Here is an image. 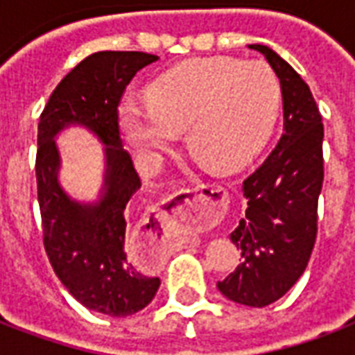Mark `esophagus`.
I'll list each match as a JSON object with an SVG mask.
<instances>
[{
	"label": "esophagus",
	"instance_id": "esophagus-1",
	"mask_svg": "<svg viewBox=\"0 0 355 355\" xmlns=\"http://www.w3.org/2000/svg\"><path fill=\"white\" fill-rule=\"evenodd\" d=\"M226 209V192L216 184H201L186 190L171 203V216L178 223L211 226L218 223Z\"/></svg>",
	"mask_w": 355,
	"mask_h": 355
}]
</instances>
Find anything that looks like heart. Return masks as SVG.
I'll use <instances>...</instances> for the list:
<instances>
[{
    "label": "heart",
    "instance_id": "b5f03b06",
    "mask_svg": "<svg viewBox=\"0 0 355 355\" xmlns=\"http://www.w3.org/2000/svg\"><path fill=\"white\" fill-rule=\"evenodd\" d=\"M282 89L264 62L193 58L159 76L148 87V108L119 112L125 139L142 159L169 152L178 132L196 162L213 171L245 165L270 137Z\"/></svg>",
    "mask_w": 355,
    "mask_h": 355
}]
</instances>
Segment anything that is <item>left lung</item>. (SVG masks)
Wrapping results in <instances>:
<instances>
[{
    "label": "left lung",
    "instance_id": "obj_1",
    "mask_svg": "<svg viewBox=\"0 0 355 355\" xmlns=\"http://www.w3.org/2000/svg\"><path fill=\"white\" fill-rule=\"evenodd\" d=\"M279 80L283 135L264 163L243 180L245 216L230 239L243 261L224 282V297L264 308L282 298L308 266L318 234L323 184V123L312 91L275 51L254 43Z\"/></svg>",
    "mask_w": 355,
    "mask_h": 355
}]
</instances>
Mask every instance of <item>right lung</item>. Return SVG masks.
I'll return each instance as SVG.
<instances>
[{
	"mask_svg": "<svg viewBox=\"0 0 355 355\" xmlns=\"http://www.w3.org/2000/svg\"><path fill=\"white\" fill-rule=\"evenodd\" d=\"M157 58L139 51L89 55L58 83L37 125V201L51 266L78 302L112 318L140 312L159 289V277L140 272L127 251V207L140 178L117 125L125 87ZM68 126H83L105 144L107 169L96 202L73 200L60 186L54 139Z\"/></svg>",
	"mask_w": 355,
	"mask_h": 355,
	"instance_id": "1",
	"label": "right lung"
}]
</instances>
